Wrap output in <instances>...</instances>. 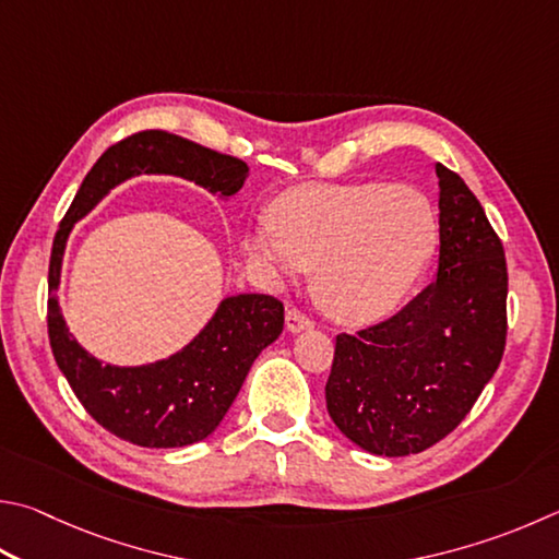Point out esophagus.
Listing matches in <instances>:
<instances>
[{
    "label": "esophagus",
    "instance_id": "34e87169",
    "mask_svg": "<svg viewBox=\"0 0 559 559\" xmlns=\"http://www.w3.org/2000/svg\"><path fill=\"white\" fill-rule=\"evenodd\" d=\"M312 324H314V322L308 318L306 312H300V310H296V308H293V310H288V312H286V328H288L290 332H302V330H310Z\"/></svg>",
    "mask_w": 559,
    "mask_h": 559
}]
</instances>
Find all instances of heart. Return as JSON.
Instances as JSON below:
<instances>
[{
  "label": "heart",
  "instance_id": "obj_1",
  "mask_svg": "<svg viewBox=\"0 0 559 559\" xmlns=\"http://www.w3.org/2000/svg\"><path fill=\"white\" fill-rule=\"evenodd\" d=\"M438 235V212L418 188L310 182L271 202L269 227L249 231L245 251L273 276L314 269L324 310L344 322H373L418 286Z\"/></svg>",
  "mask_w": 559,
  "mask_h": 559
}]
</instances>
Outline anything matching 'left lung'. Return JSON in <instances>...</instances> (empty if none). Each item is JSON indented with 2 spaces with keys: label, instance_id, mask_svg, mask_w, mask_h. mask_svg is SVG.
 Instances as JSON below:
<instances>
[{
  "label": "left lung",
  "instance_id": "8db88e82",
  "mask_svg": "<svg viewBox=\"0 0 559 559\" xmlns=\"http://www.w3.org/2000/svg\"><path fill=\"white\" fill-rule=\"evenodd\" d=\"M440 178L438 278L393 318L342 332L324 399L334 425L361 450L418 454L460 425L506 349L503 245L466 182Z\"/></svg>",
  "mask_w": 559,
  "mask_h": 559
}]
</instances>
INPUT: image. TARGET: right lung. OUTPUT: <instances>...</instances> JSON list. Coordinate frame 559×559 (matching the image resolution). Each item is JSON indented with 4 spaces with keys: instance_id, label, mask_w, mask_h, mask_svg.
Instances as JSON below:
<instances>
[{
    "instance_id": "add662e5",
    "label": "right lung",
    "mask_w": 559,
    "mask_h": 559,
    "mask_svg": "<svg viewBox=\"0 0 559 559\" xmlns=\"http://www.w3.org/2000/svg\"><path fill=\"white\" fill-rule=\"evenodd\" d=\"M141 174L178 176L229 198L245 186L249 166L160 129L139 131L109 146L90 168L56 231L48 263V340L70 389L105 430L139 448H186L215 432L253 359L278 340L283 302L261 293L225 298L188 347L146 367H111L80 347L56 298L68 235L111 188Z\"/></svg>"
}]
</instances>
